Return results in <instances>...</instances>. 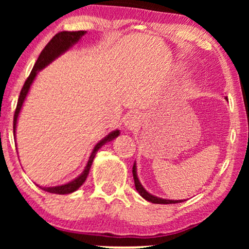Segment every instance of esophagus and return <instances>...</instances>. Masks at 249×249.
<instances>
[{
  "instance_id": "esophagus-1",
  "label": "esophagus",
  "mask_w": 249,
  "mask_h": 249,
  "mask_svg": "<svg viewBox=\"0 0 249 249\" xmlns=\"http://www.w3.org/2000/svg\"><path fill=\"white\" fill-rule=\"evenodd\" d=\"M141 124V115L137 112H130L127 114V117L124 118V124L125 127L129 129H134L138 127V124Z\"/></svg>"
}]
</instances>
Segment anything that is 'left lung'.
Returning a JSON list of instances; mask_svg holds the SVG:
<instances>
[{
	"label": "left lung",
	"mask_w": 249,
	"mask_h": 249,
	"mask_svg": "<svg viewBox=\"0 0 249 249\" xmlns=\"http://www.w3.org/2000/svg\"><path fill=\"white\" fill-rule=\"evenodd\" d=\"M132 176H134V180H135V187L136 189H137V192L141 194L142 197H144L146 200H148V202L151 203H154V204H175V203H180L182 202V200H170V199H163V198H159V197L156 196H153L151 194L146 192L144 189V187L142 186V183L139 182L138 180V177H137V171H136V163L132 166Z\"/></svg>",
	"instance_id": "1"
}]
</instances>
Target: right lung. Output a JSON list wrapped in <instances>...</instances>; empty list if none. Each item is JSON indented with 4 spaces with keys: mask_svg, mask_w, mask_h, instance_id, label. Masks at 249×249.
I'll use <instances>...</instances> for the list:
<instances>
[{
    "mask_svg": "<svg viewBox=\"0 0 249 249\" xmlns=\"http://www.w3.org/2000/svg\"><path fill=\"white\" fill-rule=\"evenodd\" d=\"M85 34H86L85 30H78V32H60V33H57L49 43H47V45L45 47H44V50L40 52L38 59H37L35 66H34L32 72H30V74H29V77L27 78L25 84H23L21 91H20L18 103H17V107L15 111V117H13V135L16 136L17 119H18L19 112H20V110H21L23 101H25L27 94H28L29 88H30V86H32L34 79H35L37 72H38L39 70H42L44 67L47 66V64L52 62L54 59H56L60 54L66 52L67 50H69L70 47L73 45V44H76L78 40L81 38V36L85 35ZM119 134H120L119 130L112 131L111 134H108L104 139H102L100 142H97V145L95 146L93 152H91V154L89 156V160H88L86 168H85L84 172L81 173L78 178H76L71 182L66 183V185H62V186L47 187V188L46 187H43V188L40 187V188H42L43 190H45V192H47V193L59 194V195H64V194H70V193L76 192V190L85 182V180H86L88 173H89L91 163H93L94 158H95V155H96L98 149H100L102 146L105 144V142H111L112 139L118 137Z\"/></svg>",
    "mask_w": 249,
    "mask_h": 249,
    "instance_id": "add662e5",
    "label": "right lung"
}]
</instances>
